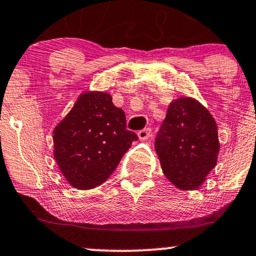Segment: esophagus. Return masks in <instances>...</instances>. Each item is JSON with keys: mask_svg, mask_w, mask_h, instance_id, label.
I'll list each match as a JSON object with an SVG mask.
<instances>
[{"mask_svg": "<svg viewBox=\"0 0 256 256\" xmlns=\"http://www.w3.org/2000/svg\"><path fill=\"white\" fill-rule=\"evenodd\" d=\"M152 135V129L151 128H145L142 129V130H140L139 133H138V136H139L140 140H147L150 136Z\"/></svg>", "mask_w": 256, "mask_h": 256, "instance_id": "esophagus-1", "label": "esophagus"}]
</instances>
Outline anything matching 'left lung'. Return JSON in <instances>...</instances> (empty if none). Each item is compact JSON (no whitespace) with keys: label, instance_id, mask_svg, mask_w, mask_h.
Listing matches in <instances>:
<instances>
[{"label":"left lung","instance_id":"8db88e82","mask_svg":"<svg viewBox=\"0 0 256 256\" xmlns=\"http://www.w3.org/2000/svg\"><path fill=\"white\" fill-rule=\"evenodd\" d=\"M154 146L169 181L183 190H194L217 164V124L199 102L178 98L168 108Z\"/></svg>","mask_w":256,"mask_h":256}]
</instances>
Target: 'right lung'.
Returning <instances> with one entry per match:
<instances>
[{"instance_id":"1","label":"right lung","mask_w":256,"mask_h":256,"mask_svg":"<svg viewBox=\"0 0 256 256\" xmlns=\"http://www.w3.org/2000/svg\"><path fill=\"white\" fill-rule=\"evenodd\" d=\"M124 111L105 92H85L54 129V157L74 188L91 189L109 178L138 140Z\"/></svg>"}]
</instances>
